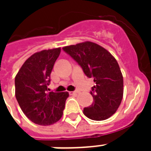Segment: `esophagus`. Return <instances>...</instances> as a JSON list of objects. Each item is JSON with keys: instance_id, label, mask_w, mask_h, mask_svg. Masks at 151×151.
Listing matches in <instances>:
<instances>
[{"instance_id": "34e87169", "label": "esophagus", "mask_w": 151, "mask_h": 151, "mask_svg": "<svg viewBox=\"0 0 151 151\" xmlns=\"http://www.w3.org/2000/svg\"><path fill=\"white\" fill-rule=\"evenodd\" d=\"M78 92H79L78 91H73V92H70V95H76V94H78Z\"/></svg>"}]
</instances>
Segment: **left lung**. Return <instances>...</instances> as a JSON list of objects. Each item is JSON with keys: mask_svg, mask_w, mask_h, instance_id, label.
I'll list each match as a JSON object with an SVG mask.
<instances>
[{"mask_svg": "<svg viewBox=\"0 0 151 151\" xmlns=\"http://www.w3.org/2000/svg\"><path fill=\"white\" fill-rule=\"evenodd\" d=\"M63 50L96 83L90 92L93 103L84 108V114L94 121L111 117L119 107L123 97V76L114 57L104 48L91 41L66 46Z\"/></svg>", "mask_w": 151, "mask_h": 151, "instance_id": "8db88e82", "label": "left lung"}]
</instances>
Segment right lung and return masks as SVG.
Returning a JSON list of instances; mask_svg holds the SVG:
<instances>
[{
  "label": "right lung",
  "instance_id": "right-lung-1",
  "mask_svg": "<svg viewBox=\"0 0 151 151\" xmlns=\"http://www.w3.org/2000/svg\"><path fill=\"white\" fill-rule=\"evenodd\" d=\"M61 48L36 52L26 60L15 78V97L31 122L50 125L63 116L69 93L48 92L50 74Z\"/></svg>",
  "mask_w": 151,
  "mask_h": 151
}]
</instances>
